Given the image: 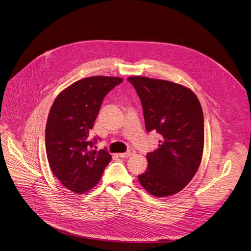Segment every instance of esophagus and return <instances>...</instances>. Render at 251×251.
<instances>
[{
  "label": "esophagus",
  "instance_id": "1",
  "mask_svg": "<svg viewBox=\"0 0 251 251\" xmlns=\"http://www.w3.org/2000/svg\"><path fill=\"white\" fill-rule=\"evenodd\" d=\"M134 154H135V150L130 149V150H128V151L125 152V153H119V156H120L121 158H128V157H130V156H132V155H134Z\"/></svg>",
  "mask_w": 251,
  "mask_h": 251
}]
</instances>
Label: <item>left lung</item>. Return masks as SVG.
Here are the masks:
<instances>
[{"label":"left lung","instance_id":"obj_1","mask_svg":"<svg viewBox=\"0 0 251 251\" xmlns=\"http://www.w3.org/2000/svg\"><path fill=\"white\" fill-rule=\"evenodd\" d=\"M143 107L145 127L162 136L159 147L147 154L148 167L138 175L143 188L156 197L183 189L196 174L204 147V120L192 90L174 82L132 76Z\"/></svg>","mask_w":251,"mask_h":251}]
</instances>
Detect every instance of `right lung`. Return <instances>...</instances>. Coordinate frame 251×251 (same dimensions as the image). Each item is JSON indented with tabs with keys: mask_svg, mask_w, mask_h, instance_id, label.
Masks as SVG:
<instances>
[{
	"mask_svg": "<svg viewBox=\"0 0 251 251\" xmlns=\"http://www.w3.org/2000/svg\"><path fill=\"white\" fill-rule=\"evenodd\" d=\"M123 81L93 76L76 81L55 99L46 124L47 158L54 175L74 193L83 194L98 184L111 161L106 150L93 149V128L106 94Z\"/></svg>",
	"mask_w": 251,
	"mask_h": 251,
	"instance_id": "obj_1",
	"label": "right lung"
}]
</instances>
